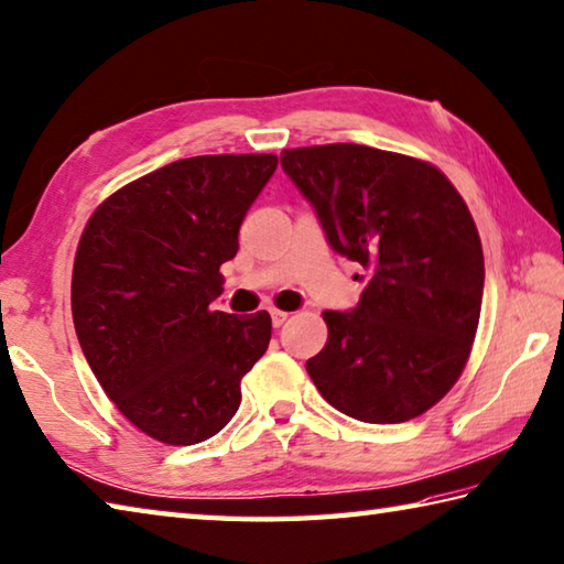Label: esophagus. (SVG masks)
<instances>
[{
	"instance_id": "esophagus-1",
	"label": "esophagus",
	"mask_w": 564,
	"mask_h": 564,
	"mask_svg": "<svg viewBox=\"0 0 564 564\" xmlns=\"http://www.w3.org/2000/svg\"><path fill=\"white\" fill-rule=\"evenodd\" d=\"M271 321H273L275 327H281L285 321H289V313L279 311V308H271Z\"/></svg>"
}]
</instances>
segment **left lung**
Segmentation results:
<instances>
[{
	"mask_svg": "<svg viewBox=\"0 0 564 564\" xmlns=\"http://www.w3.org/2000/svg\"><path fill=\"white\" fill-rule=\"evenodd\" d=\"M281 165L330 247L367 269L352 313L325 311L305 362L343 414L409 422L464 372L484 301V249L464 197L432 162L355 142L293 148Z\"/></svg>",
	"mask_w": 564,
	"mask_h": 564,
	"instance_id": "1",
	"label": "left lung"
}]
</instances>
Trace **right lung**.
Returning <instances> with one entry per match:
<instances>
[{"mask_svg": "<svg viewBox=\"0 0 564 564\" xmlns=\"http://www.w3.org/2000/svg\"><path fill=\"white\" fill-rule=\"evenodd\" d=\"M275 155H199L128 182L80 234L70 313L118 412L155 442L192 446L229 424L271 315L212 311L221 263Z\"/></svg>", "mask_w": 564, "mask_h": 564, "instance_id": "obj_1", "label": "right lung"}]
</instances>
